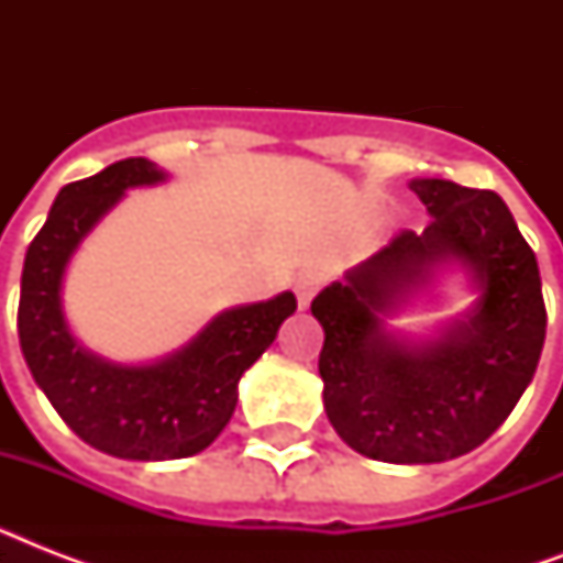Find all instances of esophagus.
<instances>
[{"label": "esophagus", "mask_w": 563, "mask_h": 563, "mask_svg": "<svg viewBox=\"0 0 563 563\" xmlns=\"http://www.w3.org/2000/svg\"><path fill=\"white\" fill-rule=\"evenodd\" d=\"M321 283H324V274L321 272H300L298 280H295V295H298V307L307 309L309 303H312V298L318 295V289H321Z\"/></svg>", "instance_id": "obj_1"}]
</instances>
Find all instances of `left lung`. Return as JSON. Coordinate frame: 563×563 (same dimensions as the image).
Returning a JSON list of instances; mask_svg holds the SVG:
<instances>
[{
    "label": "left lung",
    "mask_w": 563,
    "mask_h": 563,
    "mask_svg": "<svg viewBox=\"0 0 563 563\" xmlns=\"http://www.w3.org/2000/svg\"><path fill=\"white\" fill-rule=\"evenodd\" d=\"M411 192L432 216L312 300L324 327L318 374L324 409L344 444L391 464H435L476 450L532 383L543 339L538 260L506 201L490 189L418 178ZM468 268L481 298L432 340L384 330V316L435 267Z\"/></svg>",
    "instance_id": "left-lung-1"
}]
</instances>
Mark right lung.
Instances as JSON below:
<instances>
[{
	"label": "right lung",
	"instance_id": "1",
	"mask_svg": "<svg viewBox=\"0 0 563 563\" xmlns=\"http://www.w3.org/2000/svg\"><path fill=\"white\" fill-rule=\"evenodd\" d=\"M166 180L145 157H128L57 192L22 265L20 347L34 383L64 423L101 453L166 462L201 453L228 427L239 379L298 309L291 291L221 312L187 347L152 365H117L78 344L60 289L75 247L131 187Z\"/></svg>",
	"mask_w": 563,
	"mask_h": 563
}]
</instances>
